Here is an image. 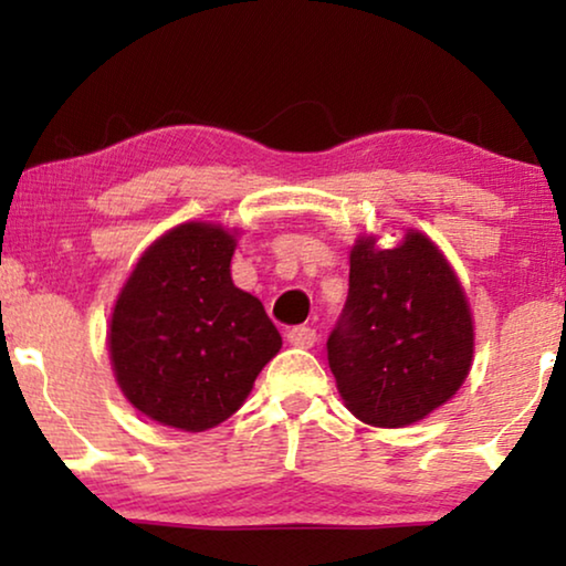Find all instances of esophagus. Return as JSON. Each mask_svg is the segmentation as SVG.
<instances>
[{"mask_svg": "<svg viewBox=\"0 0 566 566\" xmlns=\"http://www.w3.org/2000/svg\"><path fill=\"white\" fill-rule=\"evenodd\" d=\"M285 339H289L293 347H312L316 343V332L312 327H291Z\"/></svg>", "mask_w": 566, "mask_h": 566, "instance_id": "34e87169", "label": "esophagus"}]
</instances>
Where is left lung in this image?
Segmentation results:
<instances>
[{
    "mask_svg": "<svg viewBox=\"0 0 566 566\" xmlns=\"http://www.w3.org/2000/svg\"><path fill=\"white\" fill-rule=\"evenodd\" d=\"M327 358L345 407L374 428L420 422L461 389L474 360V316L428 234L407 229L391 250L376 234L355 239Z\"/></svg>",
    "mask_w": 566,
    "mask_h": 566,
    "instance_id": "1",
    "label": "left lung"
}]
</instances>
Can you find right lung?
Wrapping results in <instances>:
<instances>
[{
	"mask_svg": "<svg viewBox=\"0 0 566 566\" xmlns=\"http://www.w3.org/2000/svg\"><path fill=\"white\" fill-rule=\"evenodd\" d=\"M237 229L185 221L146 247L107 329L123 397L149 420L211 430L250 397L283 339L258 296L231 281Z\"/></svg>",
	"mask_w": 566,
	"mask_h": 566,
	"instance_id": "right-lung-1",
	"label": "right lung"
}]
</instances>
